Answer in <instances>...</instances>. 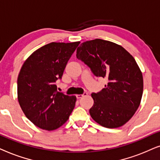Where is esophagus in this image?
<instances>
[{
	"instance_id": "esophagus-1",
	"label": "esophagus",
	"mask_w": 160,
	"mask_h": 160,
	"mask_svg": "<svg viewBox=\"0 0 160 160\" xmlns=\"http://www.w3.org/2000/svg\"><path fill=\"white\" fill-rule=\"evenodd\" d=\"M87 95H88V93H87L86 92H84L83 93H82V94H77L76 97L78 98V99H80V98L83 97L84 96H87Z\"/></svg>"
}]
</instances>
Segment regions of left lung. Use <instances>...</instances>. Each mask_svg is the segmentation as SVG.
<instances>
[{
  "instance_id": "left-lung-1",
  "label": "left lung",
  "mask_w": 160,
  "mask_h": 160,
  "mask_svg": "<svg viewBox=\"0 0 160 160\" xmlns=\"http://www.w3.org/2000/svg\"><path fill=\"white\" fill-rule=\"evenodd\" d=\"M76 56L95 76L108 80L105 88L91 94V118L107 128L123 126L138 110L143 91L142 74L135 58L121 45L100 39L82 43Z\"/></svg>"
}]
</instances>
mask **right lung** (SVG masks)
Returning <instances> with one entry per match:
<instances>
[{
  "instance_id": "1",
  "label": "right lung",
  "mask_w": 160,
  "mask_h": 160,
  "mask_svg": "<svg viewBox=\"0 0 160 160\" xmlns=\"http://www.w3.org/2000/svg\"><path fill=\"white\" fill-rule=\"evenodd\" d=\"M80 42H51L33 52L21 68L18 78V102L34 125L51 131L69 119L75 106V96L57 91L68 61Z\"/></svg>"
}]
</instances>
